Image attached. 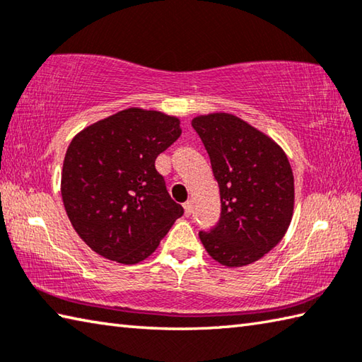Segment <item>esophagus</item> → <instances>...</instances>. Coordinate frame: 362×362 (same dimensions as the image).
<instances>
[{
  "mask_svg": "<svg viewBox=\"0 0 362 362\" xmlns=\"http://www.w3.org/2000/svg\"><path fill=\"white\" fill-rule=\"evenodd\" d=\"M193 201L192 199H188L185 204H183V209H185V215L187 216H189V215H192V212H193Z\"/></svg>",
  "mask_w": 362,
  "mask_h": 362,
  "instance_id": "obj_1",
  "label": "esophagus"
}]
</instances>
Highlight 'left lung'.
<instances>
[{"label": "left lung", "mask_w": 362, "mask_h": 362, "mask_svg": "<svg viewBox=\"0 0 362 362\" xmlns=\"http://www.w3.org/2000/svg\"><path fill=\"white\" fill-rule=\"evenodd\" d=\"M220 188L221 218L199 233L206 252L226 267L261 259L286 234L294 210L290 160L271 136L238 115L193 118Z\"/></svg>", "instance_id": "1"}]
</instances>
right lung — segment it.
I'll return each mask as SVG.
<instances>
[{
	"instance_id": "right-lung-1",
	"label": "right lung",
	"mask_w": 362,
	"mask_h": 362,
	"mask_svg": "<svg viewBox=\"0 0 362 362\" xmlns=\"http://www.w3.org/2000/svg\"><path fill=\"white\" fill-rule=\"evenodd\" d=\"M180 134L179 117L128 107L72 137L62 199L72 228L93 252L136 264L158 248L183 215L155 169L156 156Z\"/></svg>"
}]
</instances>
